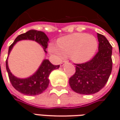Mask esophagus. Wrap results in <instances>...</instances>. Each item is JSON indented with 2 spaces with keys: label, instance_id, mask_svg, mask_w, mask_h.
<instances>
[{
  "label": "esophagus",
  "instance_id": "esophagus-1",
  "mask_svg": "<svg viewBox=\"0 0 120 120\" xmlns=\"http://www.w3.org/2000/svg\"><path fill=\"white\" fill-rule=\"evenodd\" d=\"M67 62H68V61H66V60H64V61H62V62H61V64H60V65H61V66H63V65L65 64V63H67Z\"/></svg>",
  "mask_w": 120,
  "mask_h": 120
}]
</instances>
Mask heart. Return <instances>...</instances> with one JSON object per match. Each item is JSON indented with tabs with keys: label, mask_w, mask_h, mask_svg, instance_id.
Instances as JSON below:
<instances>
[{
	"label": "heart",
	"mask_w": 120,
	"mask_h": 120,
	"mask_svg": "<svg viewBox=\"0 0 120 120\" xmlns=\"http://www.w3.org/2000/svg\"><path fill=\"white\" fill-rule=\"evenodd\" d=\"M97 48L95 37L85 33H74L60 38L57 45H50L49 51L60 58L71 55L75 62H84L93 57Z\"/></svg>",
	"instance_id": "heart-1"
}]
</instances>
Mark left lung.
Here are the masks:
<instances>
[{
    "mask_svg": "<svg viewBox=\"0 0 120 120\" xmlns=\"http://www.w3.org/2000/svg\"><path fill=\"white\" fill-rule=\"evenodd\" d=\"M98 51L89 61L76 64V71L70 78L71 88L81 94L98 93L107 82L112 68V45L103 35L97 33Z\"/></svg>",
    "mask_w": 120,
    "mask_h": 120,
    "instance_id": "1",
    "label": "left lung"
}]
</instances>
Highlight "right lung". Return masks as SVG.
Masks as SVG:
<instances>
[{
	"label": "right lung",
	"instance_id": "right-lung-1",
	"mask_svg": "<svg viewBox=\"0 0 120 120\" xmlns=\"http://www.w3.org/2000/svg\"><path fill=\"white\" fill-rule=\"evenodd\" d=\"M27 39L35 40L42 45L44 49L45 52H46L45 49L47 47L48 43L49 42L47 35L44 32L36 30H30L26 33L20 34L16 38L13 44L9 46L8 55L17 42L21 40ZM7 59L6 61V67L7 72L8 73L9 81L16 90L26 95H38L43 93L49 86V80L48 77L51 72L60 68V65H53L48 60H44L39 69L33 75L26 79H20L16 78L10 72L8 65Z\"/></svg>",
	"mask_w": 120,
	"mask_h": 120
}]
</instances>
